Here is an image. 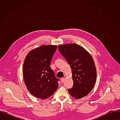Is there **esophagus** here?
<instances>
[{"mask_svg":"<svg viewBox=\"0 0 120 120\" xmlns=\"http://www.w3.org/2000/svg\"><path fill=\"white\" fill-rule=\"evenodd\" d=\"M64 78H62L61 79V82L62 83H63V82H64Z\"/></svg>","mask_w":120,"mask_h":120,"instance_id":"esophagus-1","label":"esophagus"}]
</instances>
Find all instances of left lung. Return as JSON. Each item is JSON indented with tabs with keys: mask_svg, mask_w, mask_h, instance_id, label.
<instances>
[{
	"mask_svg": "<svg viewBox=\"0 0 120 120\" xmlns=\"http://www.w3.org/2000/svg\"><path fill=\"white\" fill-rule=\"evenodd\" d=\"M58 49L72 69L74 84L68 92L76 99L86 96L92 90L96 79L92 57L86 50L75 44L60 45Z\"/></svg>",
	"mask_w": 120,
	"mask_h": 120,
	"instance_id": "1",
	"label": "left lung"
}]
</instances>
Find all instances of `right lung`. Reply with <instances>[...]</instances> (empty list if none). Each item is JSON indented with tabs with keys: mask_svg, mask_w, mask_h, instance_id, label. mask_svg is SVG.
<instances>
[{
	"mask_svg": "<svg viewBox=\"0 0 120 120\" xmlns=\"http://www.w3.org/2000/svg\"><path fill=\"white\" fill-rule=\"evenodd\" d=\"M56 45H42L32 50L25 58L23 77L29 92L34 96L45 99L56 90L59 79L55 76L50 63Z\"/></svg>",
	"mask_w": 120,
	"mask_h": 120,
	"instance_id": "add662e5",
	"label": "right lung"
}]
</instances>
